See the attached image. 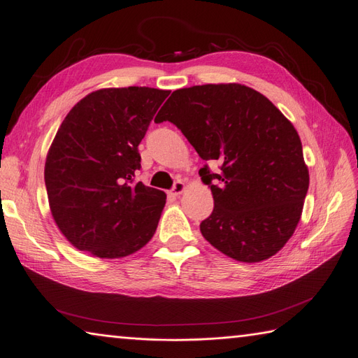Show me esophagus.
<instances>
[{
  "instance_id": "esophagus-1",
  "label": "esophagus",
  "mask_w": 358,
  "mask_h": 358,
  "mask_svg": "<svg viewBox=\"0 0 358 358\" xmlns=\"http://www.w3.org/2000/svg\"><path fill=\"white\" fill-rule=\"evenodd\" d=\"M185 191V183L183 182H180V180H178L175 185H173V188H171V191H170V194L171 196H175V197H178V196H180V194Z\"/></svg>"
}]
</instances>
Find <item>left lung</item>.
<instances>
[{"label": "left lung", "mask_w": 358, "mask_h": 358, "mask_svg": "<svg viewBox=\"0 0 358 358\" xmlns=\"http://www.w3.org/2000/svg\"><path fill=\"white\" fill-rule=\"evenodd\" d=\"M175 124L204 161L199 175L215 208L203 237L227 257L258 263L284 248L300 221L309 188L300 137L263 94L241 83L178 90L155 122Z\"/></svg>", "instance_id": "left-lung-1"}]
</instances>
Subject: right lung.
<instances>
[{"mask_svg": "<svg viewBox=\"0 0 358 358\" xmlns=\"http://www.w3.org/2000/svg\"><path fill=\"white\" fill-rule=\"evenodd\" d=\"M170 91L146 86L88 94L64 119L45 164L53 220L79 251L122 258L157 230L166 194L134 183L138 145Z\"/></svg>", "mask_w": 358, "mask_h": 358, "instance_id": "obj_1", "label": "right lung"}]
</instances>
